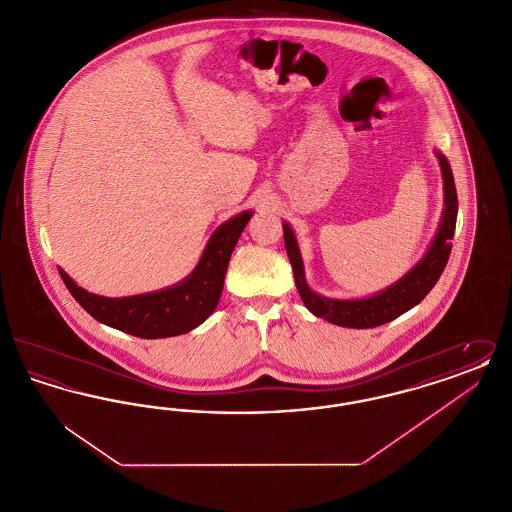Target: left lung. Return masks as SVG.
Segmentation results:
<instances>
[{
	"instance_id": "1",
	"label": "left lung",
	"mask_w": 512,
	"mask_h": 512,
	"mask_svg": "<svg viewBox=\"0 0 512 512\" xmlns=\"http://www.w3.org/2000/svg\"><path fill=\"white\" fill-rule=\"evenodd\" d=\"M436 155L441 167L443 195H445V209L439 222L438 234L430 245V249L426 251V255L401 280L391 284L390 288H386L384 292L374 293L365 299H330L313 292L305 282L303 259H301L299 245L293 236L292 228L288 222L282 224L284 244L292 263L297 292L301 295L305 307L315 317L324 318L332 324L345 326V328H374L413 309L414 305H418L436 286L443 268L449 261L451 240L455 234L457 209H459L455 180H453L449 161L445 159L443 153L436 151Z\"/></svg>"
}]
</instances>
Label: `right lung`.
<instances>
[{
  "label": "right lung",
  "instance_id": "obj_1",
  "mask_svg": "<svg viewBox=\"0 0 512 512\" xmlns=\"http://www.w3.org/2000/svg\"><path fill=\"white\" fill-rule=\"evenodd\" d=\"M251 215V211H244L220 224L194 272L180 284L161 292L119 299L101 297L76 286L65 270L59 268V274L80 307L99 322L144 340L180 336L197 328L217 309L230 255Z\"/></svg>",
  "mask_w": 512,
  "mask_h": 512
}]
</instances>
